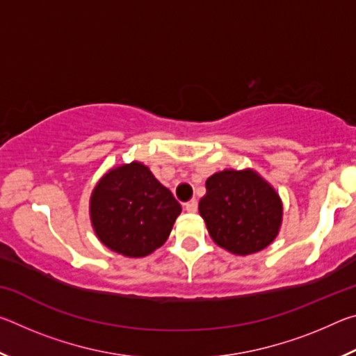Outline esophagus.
Instances as JSON below:
<instances>
[{
  "label": "esophagus",
  "instance_id": "1",
  "mask_svg": "<svg viewBox=\"0 0 356 356\" xmlns=\"http://www.w3.org/2000/svg\"><path fill=\"white\" fill-rule=\"evenodd\" d=\"M185 210L188 213H196L197 212V202L196 201H190L185 204Z\"/></svg>",
  "mask_w": 356,
  "mask_h": 356
}]
</instances>
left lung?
<instances>
[{"instance_id":"8db88e82","label":"left lung","mask_w":356,"mask_h":356,"mask_svg":"<svg viewBox=\"0 0 356 356\" xmlns=\"http://www.w3.org/2000/svg\"><path fill=\"white\" fill-rule=\"evenodd\" d=\"M200 213L213 242L237 256L273 242L282 221L280 195L252 170H225L206 182Z\"/></svg>"}]
</instances>
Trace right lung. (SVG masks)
Here are the masks:
<instances>
[{"label": "right lung", "instance_id": "right-lung-1", "mask_svg": "<svg viewBox=\"0 0 356 356\" xmlns=\"http://www.w3.org/2000/svg\"><path fill=\"white\" fill-rule=\"evenodd\" d=\"M180 212L172 193L140 161L108 171L89 201L95 236L127 257H144L160 248Z\"/></svg>", "mask_w": 356, "mask_h": 356}]
</instances>
